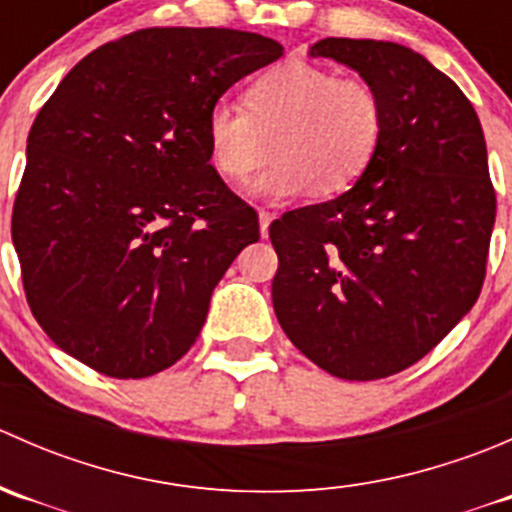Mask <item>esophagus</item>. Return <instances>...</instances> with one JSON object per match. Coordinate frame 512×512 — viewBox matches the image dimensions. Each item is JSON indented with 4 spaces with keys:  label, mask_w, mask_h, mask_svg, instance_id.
Masks as SVG:
<instances>
[{
    "label": "esophagus",
    "mask_w": 512,
    "mask_h": 512,
    "mask_svg": "<svg viewBox=\"0 0 512 512\" xmlns=\"http://www.w3.org/2000/svg\"><path fill=\"white\" fill-rule=\"evenodd\" d=\"M270 223H272V213H270V210L260 208V232H262V237H267V232H270Z\"/></svg>",
    "instance_id": "1"
}]
</instances>
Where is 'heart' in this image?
I'll use <instances>...</instances> for the list:
<instances>
[{
    "instance_id": "1",
    "label": "heart",
    "mask_w": 512,
    "mask_h": 512,
    "mask_svg": "<svg viewBox=\"0 0 512 512\" xmlns=\"http://www.w3.org/2000/svg\"><path fill=\"white\" fill-rule=\"evenodd\" d=\"M245 113L218 103L205 121L210 163L237 185L272 156L255 190L287 198L309 188L317 198L347 193L369 170L384 138L379 91L359 76L287 61L257 76L242 94Z\"/></svg>"
}]
</instances>
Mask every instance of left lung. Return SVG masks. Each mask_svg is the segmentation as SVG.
<instances>
[{"mask_svg":"<svg viewBox=\"0 0 512 512\" xmlns=\"http://www.w3.org/2000/svg\"><path fill=\"white\" fill-rule=\"evenodd\" d=\"M379 91V153L339 198L270 225L272 304L289 342L347 381L399 374L476 304L495 190L476 108L421 54L374 39L317 41Z\"/></svg>","mask_w":512,"mask_h":512,"instance_id":"obj_1","label":"left lung"}]
</instances>
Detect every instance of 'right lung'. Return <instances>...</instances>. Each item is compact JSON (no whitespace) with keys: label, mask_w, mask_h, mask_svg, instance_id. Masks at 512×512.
<instances>
[{"label":"right lung","mask_w":512,"mask_h":512,"mask_svg":"<svg viewBox=\"0 0 512 512\" xmlns=\"http://www.w3.org/2000/svg\"><path fill=\"white\" fill-rule=\"evenodd\" d=\"M285 54L237 29L153 27L98 46L41 106L12 210L27 302L51 342L113 379L168 369L255 208L210 165L205 121L235 81Z\"/></svg>","instance_id":"obj_1"}]
</instances>
